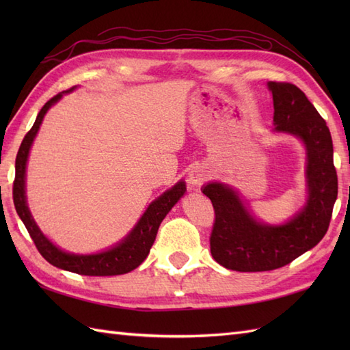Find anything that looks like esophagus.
<instances>
[{
    "label": "esophagus",
    "instance_id": "34e87169",
    "mask_svg": "<svg viewBox=\"0 0 350 350\" xmlns=\"http://www.w3.org/2000/svg\"><path fill=\"white\" fill-rule=\"evenodd\" d=\"M207 177H209V173L202 167H194L189 171V176H188V182L192 185V187H200V185H203Z\"/></svg>",
    "mask_w": 350,
    "mask_h": 350
}]
</instances>
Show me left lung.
<instances>
[{
	"label": "left lung",
	"instance_id": "1",
	"mask_svg": "<svg viewBox=\"0 0 350 350\" xmlns=\"http://www.w3.org/2000/svg\"><path fill=\"white\" fill-rule=\"evenodd\" d=\"M275 131L299 137L307 147L308 200L304 209L284 226L260 224L245 209L242 200L222 183H207L215 222L211 252L232 271L263 272L293 262L323 239L328 232L338 194L331 132L301 88L271 81Z\"/></svg>",
	"mask_w": 350,
	"mask_h": 350
}]
</instances>
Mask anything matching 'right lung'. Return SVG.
<instances>
[{"label":"right lung","instance_id":"add662e5","mask_svg":"<svg viewBox=\"0 0 350 350\" xmlns=\"http://www.w3.org/2000/svg\"><path fill=\"white\" fill-rule=\"evenodd\" d=\"M62 96L63 93L57 94L44 103L40 113L37 114L33 128L27 132V135L22 139L16 154V163H14V168H16L13 180L14 207H16L19 218L24 222L29 236H31L36 248L39 250L43 258L51 265L79 275H90V277H108V275L128 273L144 262L156 239V233H158V228L162 219L165 218V215L171 211V207L179 202L180 197L185 194V191H187V187H185V182H179L167 192H163L158 200H154V202L147 207L146 213L141 217L139 222L129 233V236L114 248L92 256H75L58 250L55 245H52L46 237L43 236L39 227L36 226L34 219L31 218V213L28 211L25 200V167L29 147L33 144V139L37 131L40 128L44 114H46V111L51 108V105H54Z\"/></svg>","mask_w":350,"mask_h":350}]
</instances>
